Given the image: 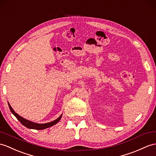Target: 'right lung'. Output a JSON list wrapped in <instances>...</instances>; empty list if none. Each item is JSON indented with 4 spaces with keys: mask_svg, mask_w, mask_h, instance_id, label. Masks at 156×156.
Masks as SVG:
<instances>
[{
    "mask_svg": "<svg viewBox=\"0 0 156 156\" xmlns=\"http://www.w3.org/2000/svg\"><path fill=\"white\" fill-rule=\"evenodd\" d=\"M8 104H9V107L10 108L11 112H12L15 116H16V119L19 121H20L22 125H24V126H26V128H30V129H35V130H44V129L48 128L49 127H51V126H54V125H55V124L58 123L59 121L60 120V119H62V115L58 118V119H57L56 120L52 121V122H50L45 123V124H37V123L33 122H31V121L26 120V119H24V118H22V116H20V115H18L17 113L14 112V111L12 109V108L11 107V106L10 105L9 102H8Z\"/></svg>",
    "mask_w": 156,
    "mask_h": 156,
    "instance_id": "add662e5",
    "label": "right lung"
}]
</instances>
